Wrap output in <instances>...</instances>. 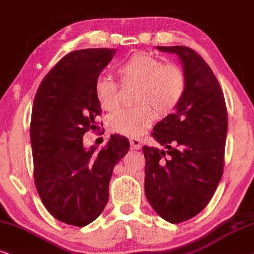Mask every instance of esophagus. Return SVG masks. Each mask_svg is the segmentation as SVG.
<instances>
[{
    "mask_svg": "<svg viewBox=\"0 0 254 254\" xmlns=\"http://www.w3.org/2000/svg\"><path fill=\"white\" fill-rule=\"evenodd\" d=\"M130 146L132 150H139L140 149V140L138 139V138H131Z\"/></svg>",
    "mask_w": 254,
    "mask_h": 254,
    "instance_id": "34e87169",
    "label": "esophagus"
}]
</instances>
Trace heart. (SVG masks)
I'll return each instance as SVG.
<instances>
[{
  "mask_svg": "<svg viewBox=\"0 0 254 254\" xmlns=\"http://www.w3.org/2000/svg\"><path fill=\"white\" fill-rule=\"evenodd\" d=\"M122 81H136L133 102L136 105L124 108L108 118L111 132L137 137L155 120L168 116L184 98L188 78L181 66L164 63L145 53H133L118 64ZM95 95L105 111L120 107V85L110 76H99L95 82Z\"/></svg>",
  "mask_w": 254,
  "mask_h": 254,
  "instance_id": "heart-1",
  "label": "heart"
}]
</instances>
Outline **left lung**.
<instances>
[{
	"label": "left lung",
	"mask_w": 254,
	"mask_h": 254,
	"mask_svg": "<svg viewBox=\"0 0 254 254\" xmlns=\"http://www.w3.org/2000/svg\"><path fill=\"white\" fill-rule=\"evenodd\" d=\"M176 54L188 78L184 98L151 136L164 146H143L145 194L172 224L197 216L213 197L224 171L227 110L217 77L199 54L184 46L157 47Z\"/></svg>",
	"instance_id": "left-lung-1"
}]
</instances>
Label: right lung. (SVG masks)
<instances>
[{"label":"right lung","instance_id":"right-lung-1","mask_svg":"<svg viewBox=\"0 0 254 254\" xmlns=\"http://www.w3.org/2000/svg\"><path fill=\"white\" fill-rule=\"evenodd\" d=\"M115 54L105 48L71 51L47 73L34 99L35 185L51 216L68 225L85 226L102 213L112 170L130 147L120 134H111L98 152L83 146V134L99 127L95 82Z\"/></svg>","mask_w":254,"mask_h":254}]
</instances>
